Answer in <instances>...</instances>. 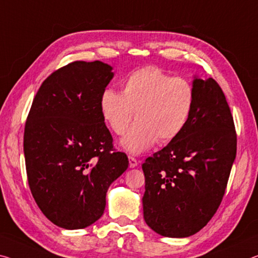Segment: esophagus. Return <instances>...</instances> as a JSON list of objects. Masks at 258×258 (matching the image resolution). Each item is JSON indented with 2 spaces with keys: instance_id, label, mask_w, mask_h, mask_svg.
Here are the masks:
<instances>
[{
  "instance_id": "1",
  "label": "esophagus",
  "mask_w": 258,
  "mask_h": 258,
  "mask_svg": "<svg viewBox=\"0 0 258 258\" xmlns=\"http://www.w3.org/2000/svg\"><path fill=\"white\" fill-rule=\"evenodd\" d=\"M138 166V161L134 157H129V167L136 168Z\"/></svg>"
}]
</instances>
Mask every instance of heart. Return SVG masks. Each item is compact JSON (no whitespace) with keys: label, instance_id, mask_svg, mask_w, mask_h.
<instances>
[{"label":"heart","instance_id":"heart-1","mask_svg":"<svg viewBox=\"0 0 258 258\" xmlns=\"http://www.w3.org/2000/svg\"><path fill=\"white\" fill-rule=\"evenodd\" d=\"M196 92L192 83L147 66L134 71L122 92L107 88L100 95L101 116L112 132L122 135L134 116L137 120L120 141L130 154H141L157 141L166 144L184 132L192 115Z\"/></svg>","mask_w":258,"mask_h":258}]
</instances>
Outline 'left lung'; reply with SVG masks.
<instances>
[{"label":"left lung","instance_id":"8db88e82","mask_svg":"<svg viewBox=\"0 0 258 258\" xmlns=\"http://www.w3.org/2000/svg\"><path fill=\"white\" fill-rule=\"evenodd\" d=\"M189 121L178 137L143 163L146 224L168 238H186L218 209L236 154L233 117L214 79L194 75Z\"/></svg>","mask_w":258,"mask_h":258}]
</instances>
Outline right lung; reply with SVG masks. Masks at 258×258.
Listing matches in <instances>:
<instances>
[{"instance_id": "right-lung-1", "label": "right lung", "mask_w": 258, "mask_h": 258, "mask_svg": "<svg viewBox=\"0 0 258 258\" xmlns=\"http://www.w3.org/2000/svg\"><path fill=\"white\" fill-rule=\"evenodd\" d=\"M103 61H74L53 72L33 100L24 134L27 178L44 216L66 230L90 226L104 214L106 193L128 168L113 150L99 108L114 77Z\"/></svg>"}]
</instances>
